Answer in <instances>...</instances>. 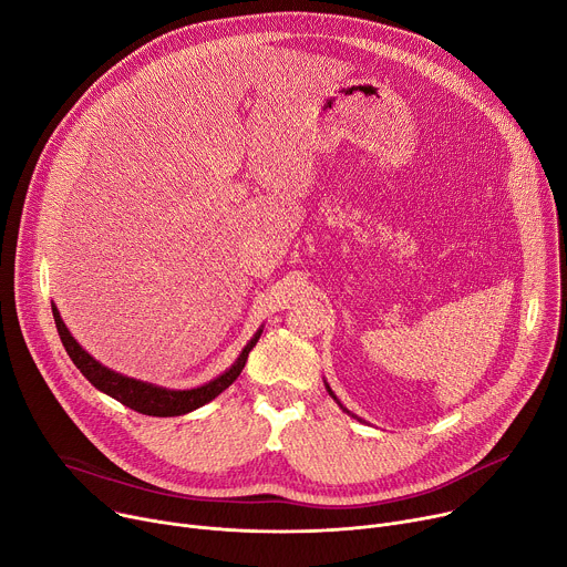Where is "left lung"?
I'll use <instances>...</instances> for the list:
<instances>
[{
  "instance_id": "obj_1",
  "label": "left lung",
  "mask_w": 567,
  "mask_h": 567,
  "mask_svg": "<svg viewBox=\"0 0 567 567\" xmlns=\"http://www.w3.org/2000/svg\"><path fill=\"white\" fill-rule=\"evenodd\" d=\"M329 393H331V390H329Z\"/></svg>"
}]
</instances>
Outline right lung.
Here are the masks:
<instances>
[{
	"mask_svg": "<svg viewBox=\"0 0 567 567\" xmlns=\"http://www.w3.org/2000/svg\"><path fill=\"white\" fill-rule=\"evenodd\" d=\"M52 313H54V322H56V329H59V336H61L65 352L72 359V363L81 370V374L89 379L97 390H102V393L117 400L120 404L134 409L143 415H154V417L184 415V413H190V411L208 404L210 400H215L217 395L223 393V390H227L238 379V374L243 372V368L247 363L251 347L260 338V331H258L247 342V347L243 350V354L238 357V361L225 374L208 381L206 385H199V388H193V390H167V388H161V385H154V383L122 377V374L104 368L89 352L81 350V344L70 336L68 327L63 324L56 307H52Z\"/></svg>",
	"mask_w": 567,
	"mask_h": 567,
	"instance_id": "add662e5",
	"label": "right lung"
}]
</instances>
